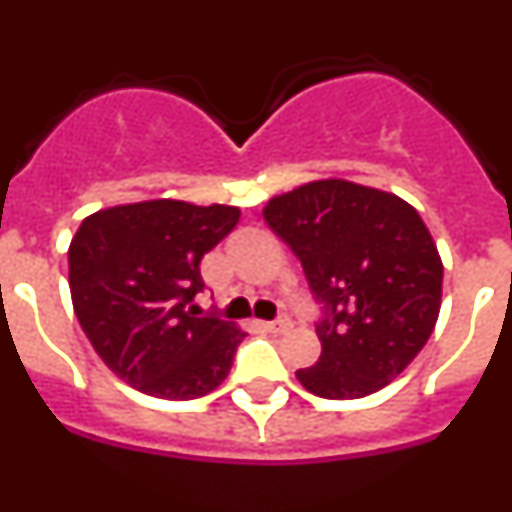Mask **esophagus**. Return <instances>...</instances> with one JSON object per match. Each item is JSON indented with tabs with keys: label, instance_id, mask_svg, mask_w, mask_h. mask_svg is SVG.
Returning a JSON list of instances; mask_svg holds the SVG:
<instances>
[{
	"label": "esophagus",
	"instance_id": "esophagus-1",
	"mask_svg": "<svg viewBox=\"0 0 512 512\" xmlns=\"http://www.w3.org/2000/svg\"><path fill=\"white\" fill-rule=\"evenodd\" d=\"M266 330H269V333H287V330H292V320H289L287 315H282V318H277L274 323H266Z\"/></svg>",
	"mask_w": 512,
	"mask_h": 512
}]
</instances>
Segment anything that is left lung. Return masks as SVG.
<instances>
[{
  "mask_svg": "<svg viewBox=\"0 0 512 512\" xmlns=\"http://www.w3.org/2000/svg\"><path fill=\"white\" fill-rule=\"evenodd\" d=\"M269 228L302 261L323 354L297 379L325 400H356L400 377L441 312L443 264L410 202L348 179H318L271 197Z\"/></svg>",
  "mask_w": 512,
  "mask_h": 512,
  "instance_id": "8db88e82",
  "label": "left lung"
}]
</instances>
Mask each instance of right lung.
Returning <instances> with one entry per match:
<instances>
[{"label": "right lung", "instance_id": "1", "mask_svg": "<svg viewBox=\"0 0 512 512\" xmlns=\"http://www.w3.org/2000/svg\"><path fill=\"white\" fill-rule=\"evenodd\" d=\"M233 205L146 200L84 217L69 246V289L99 359L133 390L194 400L217 390L241 325L200 315V261L235 228Z\"/></svg>", "mask_w": 512, "mask_h": 512}]
</instances>
